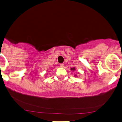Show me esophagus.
I'll list each match as a JSON object with an SVG mask.
<instances>
[{"label":"esophagus","instance_id":"esophagus-1","mask_svg":"<svg viewBox=\"0 0 122 122\" xmlns=\"http://www.w3.org/2000/svg\"><path fill=\"white\" fill-rule=\"evenodd\" d=\"M60 67H64V64H60Z\"/></svg>","mask_w":122,"mask_h":122}]
</instances>
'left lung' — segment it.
I'll return each mask as SVG.
<instances>
[{
    "label": "left lung",
    "mask_w": 122,
    "mask_h": 122,
    "mask_svg": "<svg viewBox=\"0 0 122 122\" xmlns=\"http://www.w3.org/2000/svg\"><path fill=\"white\" fill-rule=\"evenodd\" d=\"M71 70H73V71L75 70V67H73V68H71Z\"/></svg>",
    "instance_id": "8db88e82"
}]
</instances>
